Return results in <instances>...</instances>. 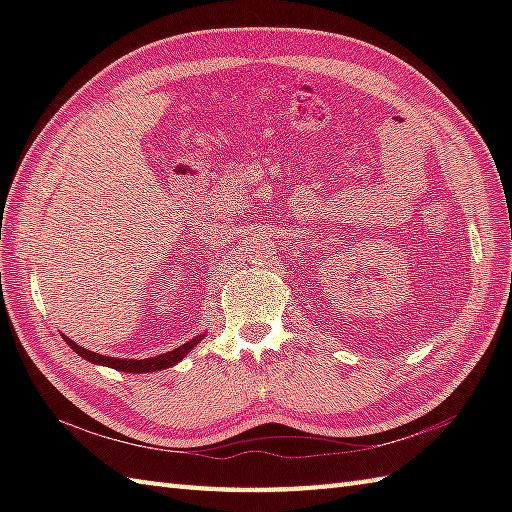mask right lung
<instances>
[{
	"mask_svg": "<svg viewBox=\"0 0 512 512\" xmlns=\"http://www.w3.org/2000/svg\"><path fill=\"white\" fill-rule=\"evenodd\" d=\"M204 336V334H202ZM202 336H195V339L187 341L184 345L176 347V350H171L167 354H160V356H151V358H143V361H134V358H112V356H103V354H96L85 350V347L76 345L74 341H70L68 336H63L65 343H68L72 350L83 356L85 361L96 363V365H107V367H114L118 372H129V374H147V372H158V369H167L171 365H176L178 361H182L184 356H187L195 345L200 343Z\"/></svg>",
	"mask_w": 512,
	"mask_h": 512,
	"instance_id": "right-lung-1",
	"label": "right lung"
}]
</instances>
